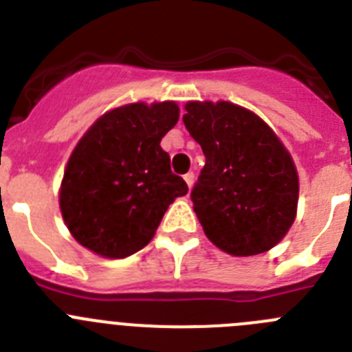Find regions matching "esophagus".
Masks as SVG:
<instances>
[{
    "label": "esophagus",
    "mask_w": 352,
    "mask_h": 352,
    "mask_svg": "<svg viewBox=\"0 0 352 352\" xmlns=\"http://www.w3.org/2000/svg\"><path fill=\"white\" fill-rule=\"evenodd\" d=\"M184 180H186V184H188L189 188H192V182H195V173L192 172L186 173V175H184Z\"/></svg>",
    "instance_id": "34e87169"
}]
</instances>
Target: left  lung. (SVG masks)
Instances as JSON below:
<instances>
[{
    "instance_id": "left-lung-1",
    "label": "left lung",
    "mask_w": 352,
    "mask_h": 352,
    "mask_svg": "<svg viewBox=\"0 0 352 352\" xmlns=\"http://www.w3.org/2000/svg\"><path fill=\"white\" fill-rule=\"evenodd\" d=\"M182 121L201 145L205 166L191 191L205 235L233 256L277 245L298 205V173L275 133L239 105H186Z\"/></svg>"
}]
</instances>
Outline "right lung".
<instances>
[{
  "label": "right lung",
  "instance_id": "1",
  "mask_svg": "<svg viewBox=\"0 0 352 352\" xmlns=\"http://www.w3.org/2000/svg\"><path fill=\"white\" fill-rule=\"evenodd\" d=\"M179 121L173 101L133 103L100 117L75 147L61 184L63 219L78 243L105 258L144 249L188 184L161 138Z\"/></svg>",
  "mask_w": 352,
  "mask_h": 352
}]
</instances>
